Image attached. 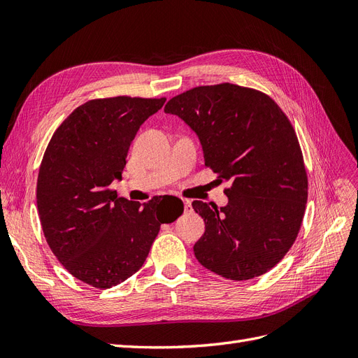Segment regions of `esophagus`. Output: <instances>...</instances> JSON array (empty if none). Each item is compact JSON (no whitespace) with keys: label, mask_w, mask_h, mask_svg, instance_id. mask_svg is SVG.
<instances>
[{"label":"esophagus","mask_w":358,"mask_h":358,"mask_svg":"<svg viewBox=\"0 0 358 358\" xmlns=\"http://www.w3.org/2000/svg\"><path fill=\"white\" fill-rule=\"evenodd\" d=\"M182 201H183V206H185V210H191V201L187 199H183Z\"/></svg>","instance_id":"esophagus-1"}]
</instances>
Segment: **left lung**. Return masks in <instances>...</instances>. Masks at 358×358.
<instances>
[{
  "label": "left lung",
  "instance_id": "left-lung-1",
  "mask_svg": "<svg viewBox=\"0 0 358 358\" xmlns=\"http://www.w3.org/2000/svg\"><path fill=\"white\" fill-rule=\"evenodd\" d=\"M164 112L196 133L204 166L230 182L227 206L192 201L206 225L194 255L227 279L266 273L294 243L308 201L306 170L288 117L266 94L231 83L173 96Z\"/></svg>",
  "mask_w": 358,
  "mask_h": 358
}]
</instances>
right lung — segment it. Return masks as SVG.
Listing matches in <instances>:
<instances>
[{
  "label": "right lung",
  "mask_w": 358,
  "mask_h": 358,
  "mask_svg": "<svg viewBox=\"0 0 358 358\" xmlns=\"http://www.w3.org/2000/svg\"><path fill=\"white\" fill-rule=\"evenodd\" d=\"M166 99L91 100L74 109L52 136L37 180V208L46 242L82 282L112 288L143 266L161 224L183 203L154 197L134 203L109 189L122 179L129 145ZM176 208L166 209V200Z\"/></svg>",
  "instance_id": "right-lung-1"
}]
</instances>
